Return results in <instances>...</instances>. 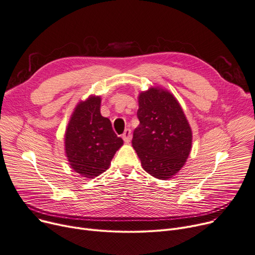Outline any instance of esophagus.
<instances>
[{
  "instance_id": "esophagus-1",
  "label": "esophagus",
  "mask_w": 255,
  "mask_h": 255,
  "mask_svg": "<svg viewBox=\"0 0 255 255\" xmlns=\"http://www.w3.org/2000/svg\"><path fill=\"white\" fill-rule=\"evenodd\" d=\"M122 137L124 139L125 142H129L131 140V130L130 129H126L122 135Z\"/></svg>"
}]
</instances>
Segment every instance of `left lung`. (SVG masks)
Listing matches in <instances>:
<instances>
[{
    "label": "left lung",
    "mask_w": 255,
    "mask_h": 255,
    "mask_svg": "<svg viewBox=\"0 0 255 255\" xmlns=\"http://www.w3.org/2000/svg\"><path fill=\"white\" fill-rule=\"evenodd\" d=\"M138 127L132 146L144 170L159 179L171 178L188 159L192 130L176 98L168 91L150 88L138 97Z\"/></svg>",
    "instance_id": "left-lung-1"
}]
</instances>
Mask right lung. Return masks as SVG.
Returning <instances> with one entry per match:
<instances>
[{
    "label": "right lung",
    "instance_id": "obj_1",
    "mask_svg": "<svg viewBox=\"0 0 255 255\" xmlns=\"http://www.w3.org/2000/svg\"><path fill=\"white\" fill-rule=\"evenodd\" d=\"M64 141L71 167L88 178L105 172L123 144L111 121L100 114L99 96H91L77 106L67 125Z\"/></svg>",
    "mask_w": 255,
    "mask_h": 255
}]
</instances>
